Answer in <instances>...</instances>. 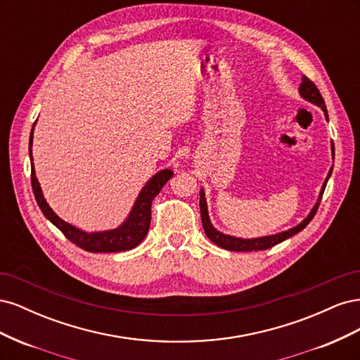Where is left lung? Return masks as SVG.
<instances>
[{
	"instance_id": "1",
	"label": "left lung",
	"mask_w": 360,
	"mask_h": 360,
	"mask_svg": "<svg viewBox=\"0 0 360 360\" xmlns=\"http://www.w3.org/2000/svg\"><path fill=\"white\" fill-rule=\"evenodd\" d=\"M299 94H300L302 99H304V101L315 105V106L321 108L326 120H328V122H329V115H328V110H326V103H324L323 96L320 94L317 86H315L314 82H311L307 78V76H302V84L299 86ZM330 150H332V158L335 159L333 143L330 146ZM332 169H333V167H330L328 177H326V180L323 183L321 191L319 193L317 202L314 204V207L311 209V212L308 213V216L304 217V219L300 224H297L296 226H292V228H288V230H285V231H281V233H276V234H270V236H263V237H254V238H242V237L230 236V234H225V233H221L219 230H216V228L212 224V221H210V216H209V207H207L205 192L201 188V191H200V210H201V221H202L205 236L209 237L210 240L214 245L219 246V248H224L226 250H237V252H250V250H263V249H269L271 246H275V245H278L281 242L287 240V238H290L291 236L302 231L303 228L312 221V217L315 216V213H317V209H319L321 197H323V192L326 189V184H328V181H329L330 176H332Z\"/></svg>"
}]
</instances>
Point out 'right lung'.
Segmentation results:
<instances>
[{
    "label": "right lung",
    "instance_id": "add662e5",
    "mask_svg": "<svg viewBox=\"0 0 360 360\" xmlns=\"http://www.w3.org/2000/svg\"><path fill=\"white\" fill-rule=\"evenodd\" d=\"M36 123L32 124L28 146L31 160V186L40 210L46 216V219L56 225L72 243L79 246L84 250H89V252H122V250L136 248L144 240V237L148 233L151 219V201H153V198L162 191V188L165 186L167 181L174 176V172L171 169L158 171L155 176L144 184L143 189L139 191L126 219L118 226L112 228V230L91 233L81 230V228L61 219V217L51 209L45 197H43L40 183L36 177L34 163H32V135H34Z\"/></svg>",
    "mask_w": 360,
    "mask_h": 360
}]
</instances>
